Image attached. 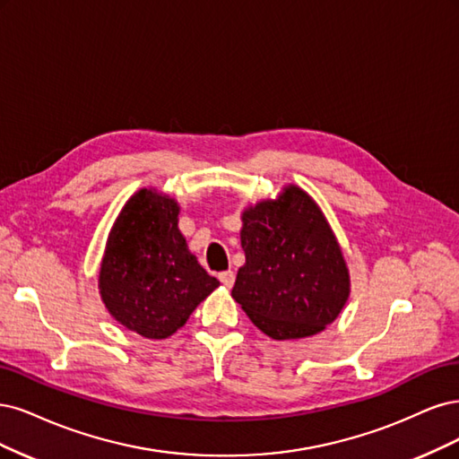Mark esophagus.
Masks as SVG:
<instances>
[{"instance_id": "1", "label": "esophagus", "mask_w": 459, "mask_h": 459, "mask_svg": "<svg viewBox=\"0 0 459 459\" xmlns=\"http://www.w3.org/2000/svg\"><path fill=\"white\" fill-rule=\"evenodd\" d=\"M219 280H221V284H223L225 288H232V286H234V280H236V276H234V273H232V271H225V273H221V274H219Z\"/></svg>"}]
</instances>
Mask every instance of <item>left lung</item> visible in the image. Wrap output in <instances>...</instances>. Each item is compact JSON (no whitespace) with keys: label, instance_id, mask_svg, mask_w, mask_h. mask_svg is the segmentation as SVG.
<instances>
[{"label":"left lung","instance_id":"obj_1","mask_svg":"<svg viewBox=\"0 0 459 459\" xmlns=\"http://www.w3.org/2000/svg\"><path fill=\"white\" fill-rule=\"evenodd\" d=\"M240 242L246 263L232 299L276 342L326 330L349 299L343 249L315 198L286 185L276 198L244 208Z\"/></svg>","mask_w":459,"mask_h":459}]
</instances>
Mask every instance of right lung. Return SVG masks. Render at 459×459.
<instances>
[{
  "label": "right lung",
  "mask_w": 459,
  "mask_h": 459,
  "mask_svg": "<svg viewBox=\"0 0 459 459\" xmlns=\"http://www.w3.org/2000/svg\"><path fill=\"white\" fill-rule=\"evenodd\" d=\"M179 202L141 188L117 213L99 269L110 316L146 339H166L219 286L179 230Z\"/></svg>",
  "instance_id": "right-lung-1"
}]
</instances>
